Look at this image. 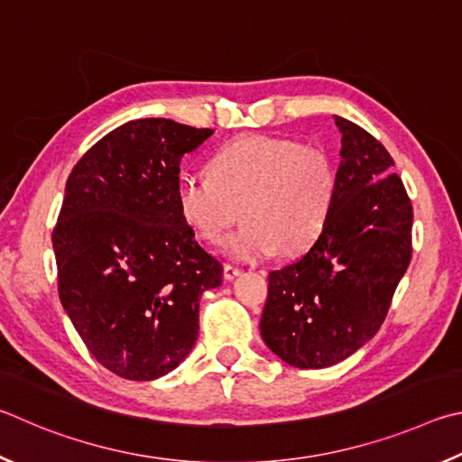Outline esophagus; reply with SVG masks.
<instances>
[{
    "mask_svg": "<svg viewBox=\"0 0 462 462\" xmlns=\"http://www.w3.org/2000/svg\"><path fill=\"white\" fill-rule=\"evenodd\" d=\"M241 273H244V270H241L239 265L225 263V268H223V276H225V280H236L237 276H241Z\"/></svg>",
    "mask_w": 462,
    "mask_h": 462,
    "instance_id": "obj_1",
    "label": "esophagus"
}]
</instances>
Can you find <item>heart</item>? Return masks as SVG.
Listing matches in <instances>:
<instances>
[{
	"instance_id": "heart-1",
	"label": "heart",
	"mask_w": 462,
	"mask_h": 462,
	"mask_svg": "<svg viewBox=\"0 0 462 462\" xmlns=\"http://www.w3.org/2000/svg\"><path fill=\"white\" fill-rule=\"evenodd\" d=\"M205 170L207 178H178L176 210L208 244H217L241 213L245 225L225 244L236 260L306 252L335 208L338 178L333 158L290 137H236L207 160Z\"/></svg>"
}]
</instances>
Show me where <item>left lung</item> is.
<instances>
[{
    "mask_svg": "<svg viewBox=\"0 0 462 462\" xmlns=\"http://www.w3.org/2000/svg\"><path fill=\"white\" fill-rule=\"evenodd\" d=\"M341 132L337 200L314 245L270 273L262 337L282 361L322 369L383 325L411 260V202L377 137L335 116Z\"/></svg>",
    "mask_w": 462,
    "mask_h": 462,
    "instance_id": "left-lung-1",
    "label": "left lung"
}]
</instances>
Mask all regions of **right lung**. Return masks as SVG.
<instances>
[{
    "label": "right lung",
    "instance_id": "add662e5",
    "mask_svg": "<svg viewBox=\"0 0 462 462\" xmlns=\"http://www.w3.org/2000/svg\"><path fill=\"white\" fill-rule=\"evenodd\" d=\"M134 119L103 135L67 180L52 245L59 296L88 353L132 382L166 375L199 337V300L223 265L178 215L180 162L213 135Z\"/></svg>",
    "mask_w": 462,
    "mask_h": 462
}]
</instances>
